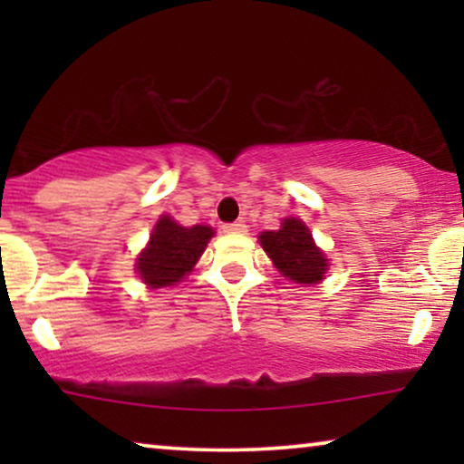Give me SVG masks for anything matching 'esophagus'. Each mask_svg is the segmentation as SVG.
Listing matches in <instances>:
<instances>
[{"instance_id": "1", "label": "esophagus", "mask_w": 464, "mask_h": 464, "mask_svg": "<svg viewBox=\"0 0 464 464\" xmlns=\"http://www.w3.org/2000/svg\"><path fill=\"white\" fill-rule=\"evenodd\" d=\"M224 232H227V234H245L246 226L243 224V221H232V224L224 226Z\"/></svg>"}]
</instances>
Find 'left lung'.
<instances>
[{
    "label": "left lung",
    "mask_w": 464,
    "mask_h": 464,
    "mask_svg": "<svg viewBox=\"0 0 464 464\" xmlns=\"http://www.w3.org/2000/svg\"><path fill=\"white\" fill-rule=\"evenodd\" d=\"M259 243L283 276L300 285H314L325 276L327 259L316 249L313 234L304 221L289 218L276 232L259 234Z\"/></svg>",
    "instance_id": "left-lung-1"
}]
</instances>
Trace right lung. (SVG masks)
Here are the masks:
<instances>
[{
    "label": "right lung",
    "mask_w": 464,
    "mask_h": 464,
    "mask_svg": "<svg viewBox=\"0 0 464 464\" xmlns=\"http://www.w3.org/2000/svg\"><path fill=\"white\" fill-rule=\"evenodd\" d=\"M211 237L208 226L183 227L164 215L151 232L148 249L137 259L139 275L154 289L179 283L198 262Z\"/></svg>",
    "instance_id": "right-lung-1"
}]
</instances>
